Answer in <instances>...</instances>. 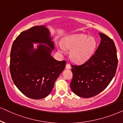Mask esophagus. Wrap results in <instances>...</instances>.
Masks as SVG:
<instances>
[{
	"instance_id": "1",
	"label": "esophagus",
	"mask_w": 123,
	"mask_h": 123,
	"mask_svg": "<svg viewBox=\"0 0 123 123\" xmlns=\"http://www.w3.org/2000/svg\"><path fill=\"white\" fill-rule=\"evenodd\" d=\"M66 69H71V65L69 63H67L66 65Z\"/></svg>"
}]
</instances>
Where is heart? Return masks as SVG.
<instances>
[{
	"mask_svg": "<svg viewBox=\"0 0 123 123\" xmlns=\"http://www.w3.org/2000/svg\"><path fill=\"white\" fill-rule=\"evenodd\" d=\"M63 44L68 49H71V59L75 62L82 63L87 61L94 54L96 41L93 37H88L85 34H77L65 37L63 40ZM58 48L60 52H65L62 43L59 44Z\"/></svg>",
	"mask_w": 123,
	"mask_h": 123,
	"instance_id": "obj_1",
	"label": "heart"
}]
</instances>
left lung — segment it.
Segmentation results:
<instances>
[{
  "mask_svg": "<svg viewBox=\"0 0 123 123\" xmlns=\"http://www.w3.org/2000/svg\"><path fill=\"white\" fill-rule=\"evenodd\" d=\"M99 34L101 41L95 53L85 63L71 65L73 77L70 88L82 98H88L99 94L116 74L118 60L114 42L105 34Z\"/></svg>",
  "mask_w": 123,
  "mask_h": 123,
  "instance_id": "1",
  "label": "left lung"
}]
</instances>
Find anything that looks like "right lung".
Masks as SVG:
<instances>
[{
	"instance_id": "obj_1",
	"label": "right lung",
	"mask_w": 123,
	"mask_h": 123,
	"mask_svg": "<svg viewBox=\"0 0 123 123\" xmlns=\"http://www.w3.org/2000/svg\"><path fill=\"white\" fill-rule=\"evenodd\" d=\"M45 25L35 26L21 32L12 44L10 70L13 83L29 98L47 96L55 80L64 70L66 61H58L51 55L54 42ZM33 43H44L33 49Z\"/></svg>"
}]
</instances>
